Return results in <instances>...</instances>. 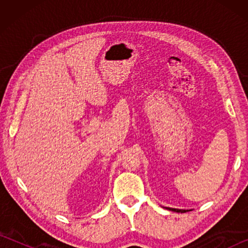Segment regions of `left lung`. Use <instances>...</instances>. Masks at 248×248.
Wrapping results in <instances>:
<instances>
[{
    "instance_id": "left-lung-1",
    "label": "left lung",
    "mask_w": 248,
    "mask_h": 248,
    "mask_svg": "<svg viewBox=\"0 0 248 248\" xmlns=\"http://www.w3.org/2000/svg\"><path fill=\"white\" fill-rule=\"evenodd\" d=\"M167 210H170V211L174 212H187L188 210H183V209H174V208H166Z\"/></svg>"
}]
</instances>
